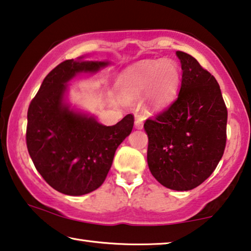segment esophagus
I'll list each match as a JSON object with an SVG mask.
<instances>
[{
  "label": "esophagus",
  "instance_id": "esophagus-1",
  "mask_svg": "<svg viewBox=\"0 0 251 251\" xmlns=\"http://www.w3.org/2000/svg\"><path fill=\"white\" fill-rule=\"evenodd\" d=\"M135 127L136 128H143V118L141 116H138L135 119Z\"/></svg>",
  "mask_w": 251,
  "mask_h": 251
}]
</instances>
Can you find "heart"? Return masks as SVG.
Wrapping results in <instances>:
<instances>
[{"label": "heart", "mask_w": 251, "mask_h": 251, "mask_svg": "<svg viewBox=\"0 0 251 251\" xmlns=\"http://www.w3.org/2000/svg\"><path fill=\"white\" fill-rule=\"evenodd\" d=\"M180 69L176 61L144 60L127 68L119 82L123 96L132 100L147 90L144 107L149 113H157L168 107L180 86Z\"/></svg>", "instance_id": "1"}]
</instances>
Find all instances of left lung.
<instances>
[{
	"mask_svg": "<svg viewBox=\"0 0 251 251\" xmlns=\"http://www.w3.org/2000/svg\"><path fill=\"white\" fill-rule=\"evenodd\" d=\"M176 55L183 71L177 98L144 123L147 164L165 188L189 191L211 176L224 155L228 110L216 78L192 55Z\"/></svg>",
	"mask_w": 251,
	"mask_h": 251,
	"instance_id": "8db88e82",
	"label": "left lung"
}]
</instances>
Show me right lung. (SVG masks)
<instances>
[{
	"label": "right lung",
	"instance_id": "right-lung-1",
	"mask_svg": "<svg viewBox=\"0 0 251 251\" xmlns=\"http://www.w3.org/2000/svg\"><path fill=\"white\" fill-rule=\"evenodd\" d=\"M107 65L74 59L59 63L47 75L27 109V152L48 184L67 196H82L98 189L117 147L133 129L132 114L116 125L105 126L63 102L66 83L75 74L96 73Z\"/></svg>",
	"mask_w": 251,
	"mask_h": 251
}]
</instances>
